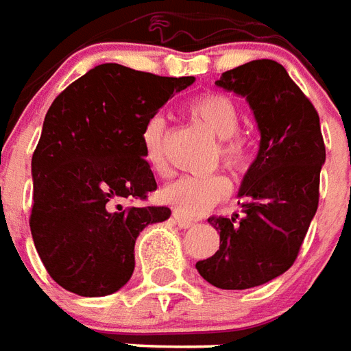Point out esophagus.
<instances>
[{
  "label": "esophagus",
  "instance_id": "1",
  "mask_svg": "<svg viewBox=\"0 0 351 351\" xmlns=\"http://www.w3.org/2000/svg\"><path fill=\"white\" fill-rule=\"evenodd\" d=\"M173 219H175V223L180 228L193 227V221H191V219H188V217H184V215H180L178 212H175V214H173Z\"/></svg>",
  "mask_w": 351,
  "mask_h": 351
}]
</instances>
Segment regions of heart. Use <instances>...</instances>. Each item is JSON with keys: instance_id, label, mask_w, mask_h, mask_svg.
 Masks as SVG:
<instances>
[{"instance_id": "b5f03b06", "label": "heart", "mask_w": 351, "mask_h": 351, "mask_svg": "<svg viewBox=\"0 0 351 351\" xmlns=\"http://www.w3.org/2000/svg\"><path fill=\"white\" fill-rule=\"evenodd\" d=\"M189 115L219 139V152L227 165L241 169L247 163L249 145L245 137L238 134L240 111L232 98L219 93H206L193 98L188 104ZM165 121L163 117H150L141 132V145L145 162L156 173H163L165 156ZM230 193V182L223 175L193 176L186 175L176 178L160 191L163 202L184 215H201L208 212L214 204L225 201Z\"/></svg>"}]
</instances>
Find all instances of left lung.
I'll list each match as a JSON object with an SVG mask.
<instances>
[{"label": "left lung", "instance_id": "8db88e82", "mask_svg": "<svg viewBox=\"0 0 351 351\" xmlns=\"http://www.w3.org/2000/svg\"><path fill=\"white\" fill-rule=\"evenodd\" d=\"M215 85L247 100L261 143L238 191L243 217H210L219 249L195 268L214 287L245 290L294 264L318 208L326 147L314 106L277 61H249Z\"/></svg>", "mask_w": 351, "mask_h": 351}]
</instances>
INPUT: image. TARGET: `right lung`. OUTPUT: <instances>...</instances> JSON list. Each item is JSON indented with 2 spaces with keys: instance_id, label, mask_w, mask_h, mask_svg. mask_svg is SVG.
Masks as SVG:
<instances>
[{
  "instance_id": "obj_1",
  "label": "right lung",
  "mask_w": 351,
  "mask_h": 351,
  "mask_svg": "<svg viewBox=\"0 0 351 351\" xmlns=\"http://www.w3.org/2000/svg\"><path fill=\"white\" fill-rule=\"evenodd\" d=\"M193 76L163 77L104 63L57 96L33 160L31 234L57 285L83 298L110 295L134 274L139 232L169 219L167 206H130L156 186L145 162V123Z\"/></svg>"
}]
</instances>
